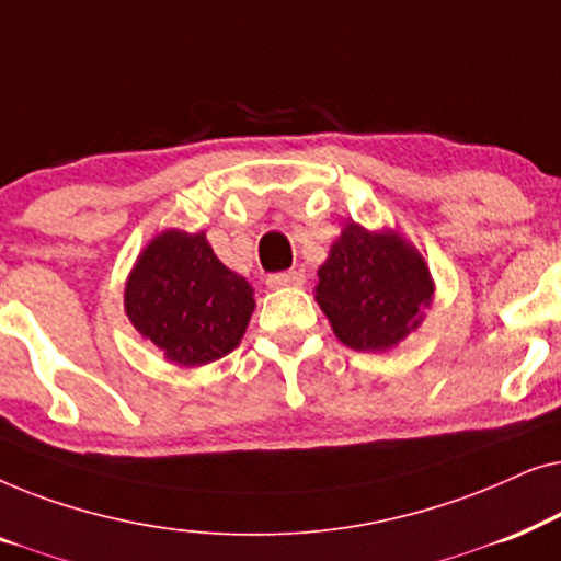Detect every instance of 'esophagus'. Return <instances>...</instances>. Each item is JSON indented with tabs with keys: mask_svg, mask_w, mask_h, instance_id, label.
<instances>
[{
	"mask_svg": "<svg viewBox=\"0 0 561 561\" xmlns=\"http://www.w3.org/2000/svg\"><path fill=\"white\" fill-rule=\"evenodd\" d=\"M267 288H288V286H301L304 273L301 271H283L267 275Z\"/></svg>",
	"mask_w": 561,
	"mask_h": 561,
	"instance_id": "obj_1",
	"label": "esophagus"
}]
</instances>
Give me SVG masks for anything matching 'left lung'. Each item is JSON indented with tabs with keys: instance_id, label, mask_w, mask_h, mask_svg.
Returning a JSON list of instances; mask_svg holds the SVG:
<instances>
[{
	"instance_id": "left-lung-1",
	"label": "left lung",
	"mask_w": 561,
	"mask_h": 561,
	"mask_svg": "<svg viewBox=\"0 0 561 561\" xmlns=\"http://www.w3.org/2000/svg\"><path fill=\"white\" fill-rule=\"evenodd\" d=\"M317 301L340 342L382 352L419 327L421 309L432 304V278L401 237L350 225L319 267Z\"/></svg>"
}]
</instances>
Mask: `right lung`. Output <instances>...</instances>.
<instances>
[{"label": "right lung", "mask_w": 561, "mask_h": 561, "mask_svg": "<svg viewBox=\"0 0 561 561\" xmlns=\"http://www.w3.org/2000/svg\"><path fill=\"white\" fill-rule=\"evenodd\" d=\"M255 309L250 283L219 263L206 237L163 232L137 260L125 311L171 363L196 367L240 344Z\"/></svg>", "instance_id": "add662e5"}]
</instances>
